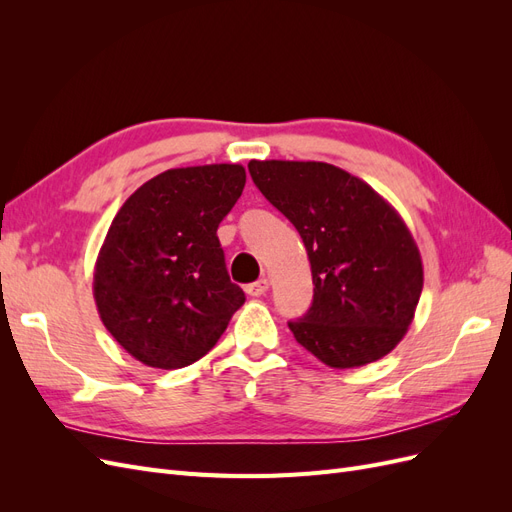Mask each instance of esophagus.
<instances>
[{"label":"esophagus","instance_id":"34e87169","mask_svg":"<svg viewBox=\"0 0 512 512\" xmlns=\"http://www.w3.org/2000/svg\"><path fill=\"white\" fill-rule=\"evenodd\" d=\"M269 290V280H258L254 284H247L245 286V292L250 294V297H262Z\"/></svg>","mask_w":512,"mask_h":512}]
</instances>
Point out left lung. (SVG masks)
Listing matches in <instances>:
<instances>
[{
    "label": "left lung",
    "instance_id": "obj_1",
    "mask_svg": "<svg viewBox=\"0 0 512 512\" xmlns=\"http://www.w3.org/2000/svg\"><path fill=\"white\" fill-rule=\"evenodd\" d=\"M256 188L299 230L312 265L314 301L288 322L324 365L363 367L389 354L412 324L423 260L393 205L327 162L252 160Z\"/></svg>",
    "mask_w": 512,
    "mask_h": 512
}]
</instances>
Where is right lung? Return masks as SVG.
Listing matches in <instances>:
<instances>
[{
  "instance_id": "right-lung-1",
  "label": "right lung",
  "mask_w": 512,
  "mask_h": 512,
  "mask_svg": "<svg viewBox=\"0 0 512 512\" xmlns=\"http://www.w3.org/2000/svg\"><path fill=\"white\" fill-rule=\"evenodd\" d=\"M243 188L241 164L170 168L117 211L96 260L94 299L106 331L136 361L192 365L245 303L218 239Z\"/></svg>"
}]
</instances>
